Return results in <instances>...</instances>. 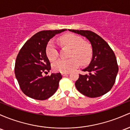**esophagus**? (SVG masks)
<instances>
[{
  "label": "esophagus",
  "mask_w": 130,
  "mask_h": 130,
  "mask_svg": "<svg viewBox=\"0 0 130 130\" xmlns=\"http://www.w3.org/2000/svg\"><path fill=\"white\" fill-rule=\"evenodd\" d=\"M68 73H62V75L63 76H67V75H68Z\"/></svg>",
  "instance_id": "obj_1"
}]
</instances>
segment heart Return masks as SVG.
Masks as SVG:
<instances>
[{
	"label": "heart",
	"instance_id": "1",
	"mask_svg": "<svg viewBox=\"0 0 130 130\" xmlns=\"http://www.w3.org/2000/svg\"><path fill=\"white\" fill-rule=\"evenodd\" d=\"M59 41L62 45L72 48L68 60L60 59L53 64V70L55 72L68 73L74 70L81 64H86L90 60L92 54L91 44L84 42L81 37L73 34H67L61 36ZM45 52L51 61H54L58 58V52L54 41L48 42Z\"/></svg>",
	"mask_w": 130,
	"mask_h": 130
}]
</instances>
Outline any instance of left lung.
<instances>
[{
    "instance_id": "1",
    "label": "left lung",
    "mask_w": 130,
    "mask_h": 130,
    "mask_svg": "<svg viewBox=\"0 0 130 130\" xmlns=\"http://www.w3.org/2000/svg\"><path fill=\"white\" fill-rule=\"evenodd\" d=\"M85 36L91 42L92 57L89 66L83 70L88 75L79 74L75 82L76 89L82 94L97 98L105 94L112 89L115 82L118 67L113 51L107 42L95 32L88 30L69 29Z\"/></svg>"
}]
</instances>
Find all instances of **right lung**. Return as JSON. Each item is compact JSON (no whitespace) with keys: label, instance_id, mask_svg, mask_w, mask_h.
I'll use <instances>...</instances> for the list:
<instances>
[{"label":"right lung","instance_id":"1","mask_svg":"<svg viewBox=\"0 0 130 130\" xmlns=\"http://www.w3.org/2000/svg\"><path fill=\"white\" fill-rule=\"evenodd\" d=\"M41 31L25 42L17 55L15 65V76L21 91L32 99H47L56 92L62 76L60 73L42 76L51 70V63L47 57V44L54 36L66 31Z\"/></svg>","mask_w":130,"mask_h":130}]
</instances>
